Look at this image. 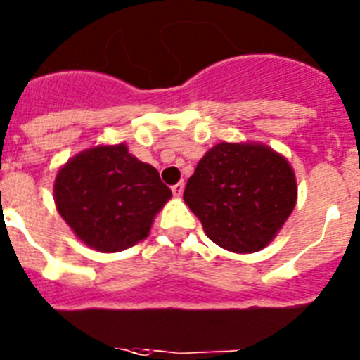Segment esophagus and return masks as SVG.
Returning <instances> with one entry per match:
<instances>
[{
	"label": "esophagus",
	"mask_w": 360,
	"mask_h": 360,
	"mask_svg": "<svg viewBox=\"0 0 360 360\" xmlns=\"http://www.w3.org/2000/svg\"><path fill=\"white\" fill-rule=\"evenodd\" d=\"M183 190H184V183H183V181L172 186V193H174L176 198H181V195H183Z\"/></svg>",
	"instance_id": "esophagus-1"
}]
</instances>
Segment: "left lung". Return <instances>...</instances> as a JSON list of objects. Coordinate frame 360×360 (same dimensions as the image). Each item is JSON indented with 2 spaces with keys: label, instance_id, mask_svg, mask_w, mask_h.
<instances>
[{
  "label": "left lung",
  "instance_id": "8db88e82",
  "mask_svg": "<svg viewBox=\"0 0 360 360\" xmlns=\"http://www.w3.org/2000/svg\"><path fill=\"white\" fill-rule=\"evenodd\" d=\"M183 198L215 245L254 254L270 245L295 208V172L268 145L223 141L202 155Z\"/></svg>",
  "mask_w": 360,
  "mask_h": 360
}]
</instances>
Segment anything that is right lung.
<instances>
[{
    "label": "right lung",
    "instance_id": "add662e5",
    "mask_svg": "<svg viewBox=\"0 0 360 360\" xmlns=\"http://www.w3.org/2000/svg\"><path fill=\"white\" fill-rule=\"evenodd\" d=\"M172 198L159 172L124 143L98 145L68 159L54 181L59 215L89 248L112 254L137 245Z\"/></svg>",
    "mask_w": 360,
    "mask_h": 360
}]
</instances>
